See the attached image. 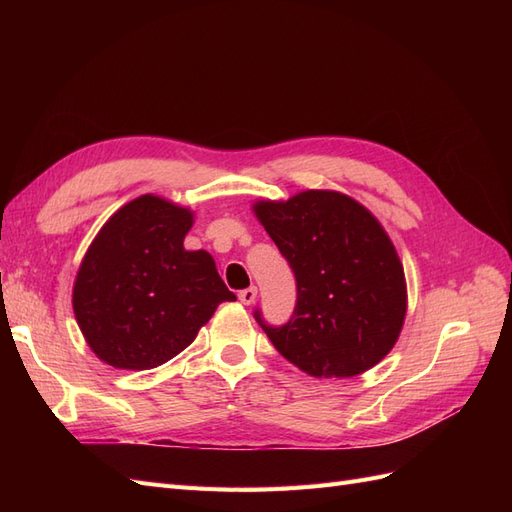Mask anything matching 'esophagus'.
<instances>
[{
	"label": "esophagus",
	"mask_w": 512,
	"mask_h": 512,
	"mask_svg": "<svg viewBox=\"0 0 512 512\" xmlns=\"http://www.w3.org/2000/svg\"><path fill=\"white\" fill-rule=\"evenodd\" d=\"M256 297H258L256 286H250V288H245V290L239 292V301H241L243 305H252V303L256 301Z\"/></svg>",
	"instance_id": "esophagus-1"
}]
</instances>
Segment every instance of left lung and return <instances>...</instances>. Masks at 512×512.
Returning a JSON list of instances; mask_svg holds the SVG:
<instances>
[{"label": "left lung", "instance_id": "8db88e82", "mask_svg": "<svg viewBox=\"0 0 512 512\" xmlns=\"http://www.w3.org/2000/svg\"><path fill=\"white\" fill-rule=\"evenodd\" d=\"M254 213L297 280V305L282 327L254 312L277 352L314 378H352L378 365L408 307L404 267L380 222L333 190L260 200Z\"/></svg>", "mask_w": 512, "mask_h": 512}]
</instances>
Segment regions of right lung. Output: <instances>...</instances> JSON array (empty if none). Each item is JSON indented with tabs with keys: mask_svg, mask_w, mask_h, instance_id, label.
Wrapping results in <instances>:
<instances>
[{
	"mask_svg": "<svg viewBox=\"0 0 512 512\" xmlns=\"http://www.w3.org/2000/svg\"><path fill=\"white\" fill-rule=\"evenodd\" d=\"M194 213L145 194L111 215L81 262L72 307L85 342L117 369H151L188 348L224 301H237L209 252L183 239Z\"/></svg>",
	"mask_w": 512,
	"mask_h": 512,
	"instance_id": "obj_1",
	"label": "right lung"
}]
</instances>
